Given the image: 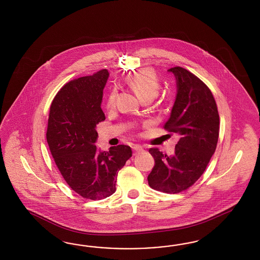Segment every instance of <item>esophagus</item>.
<instances>
[{
    "label": "esophagus",
    "instance_id": "obj_1",
    "mask_svg": "<svg viewBox=\"0 0 260 260\" xmlns=\"http://www.w3.org/2000/svg\"><path fill=\"white\" fill-rule=\"evenodd\" d=\"M132 148H133V151H134V155H137L143 150V148L139 145H134Z\"/></svg>",
    "mask_w": 260,
    "mask_h": 260
}]
</instances>
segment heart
<instances>
[{"instance_id": "obj_1", "label": "heart", "mask_w": 260, "mask_h": 260, "mask_svg": "<svg viewBox=\"0 0 260 260\" xmlns=\"http://www.w3.org/2000/svg\"><path fill=\"white\" fill-rule=\"evenodd\" d=\"M128 85L132 87L136 94L138 95L142 100H151L155 96H157L160 89V81L158 79L155 72L150 69H143L140 71L134 72L127 79ZM116 91L112 89L106 98V108L112 109L115 104Z\"/></svg>"}]
</instances>
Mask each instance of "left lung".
I'll list each match as a JSON object with an SVG mask.
<instances>
[{
    "instance_id": "obj_1",
    "label": "left lung",
    "mask_w": 260,
    "mask_h": 260,
    "mask_svg": "<svg viewBox=\"0 0 260 260\" xmlns=\"http://www.w3.org/2000/svg\"><path fill=\"white\" fill-rule=\"evenodd\" d=\"M177 94L164 128L180 135L173 155L150 149L155 165L148 176L150 188L166 193L189 189L213 156L219 135V114L210 88L190 71L174 67Z\"/></svg>"
}]
</instances>
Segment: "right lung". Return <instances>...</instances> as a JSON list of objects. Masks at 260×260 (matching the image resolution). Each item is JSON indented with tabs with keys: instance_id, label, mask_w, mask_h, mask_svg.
I'll return each mask as SVG.
<instances>
[{
	"instance_id": "1",
	"label": "right lung",
	"mask_w": 260,
	"mask_h": 260,
	"mask_svg": "<svg viewBox=\"0 0 260 260\" xmlns=\"http://www.w3.org/2000/svg\"><path fill=\"white\" fill-rule=\"evenodd\" d=\"M107 70L71 80L56 94L50 106L47 141L67 184L80 197L90 200L109 197L116 190L118 172L132 157L131 147L118 145L98 151L96 125L104 121L103 89Z\"/></svg>"
}]
</instances>
